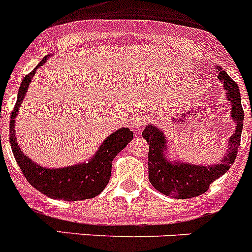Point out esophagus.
Instances as JSON below:
<instances>
[{
	"label": "esophagus",
	"mask_w": 252,
	"mask_h": 252,
	"mask_svg": "<svg viewBox=\"0 0 252 252\" xmlns=\"http://www.w3.org/2000/svg\"><path fill=\"white\" fill-rule=\"evenodd\" d=\"M146 124V119L144 116H136L130 121V126L133 131H141Z\"/></svg>",
	"instance_id": "esophagus-1"
}]
</instances>
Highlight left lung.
<instances>
[{
  "mask_svg": "<svg viewBox=\"0 0 252 252\" xmlns=\"http://www.w3.org/2000/svg\"><path fill=\"white\" fill-rule=\"evenodd\" d=\"M218 81L226 91V97L231 103V119L236 124L235 132L231 135L221 162L212 165H201L173 160L168 150V139L155 125H146L142 137L149 144V180L151 186L161 194L177 199L197 197L208 190L209 186L226 173L235 162L241 141L244 126V110L241 106L239 86L228 77L221 66H216Z\"/></svg>",
  "mask_w": 252,
  "mask_h": 252,
  "instance_id": "8db88e82",
  "label": "left lung"
}]
</instances>
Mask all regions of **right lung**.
Returning <instances> with one entry per match:
<instances>
[{
  "label": "right lung",
  "instance_id": "right-lung-1",
  "mask_svg": "<svg viewBox=\"0 0 252 252\" xmlns=\"http://www.w3.org/2000/svg\"><path fill=\"white\" fill-rule=\"evenodd\" d=\"M50 57L51 55H46L37 64L36 68L22 79L16 104L11 115V149L24 177L28 179L31 186L45 194L46 197L66 202L90 199L98 195L106 188L111 178L113 159L132 140L133 132L127 127H122L115 131L103 140L98 150L93 154L92 158L81 164H74V165L64 166V168H45L40 164H36L34 160H31L28 155L22 153L15 136V124H16L15 119L17 117L20 107L25 98L29 86L36 73V69L43 66L48 58Z\"/></svg>",
  "mask_w": 252,
  "mask_h": 252
}]
</instances>
